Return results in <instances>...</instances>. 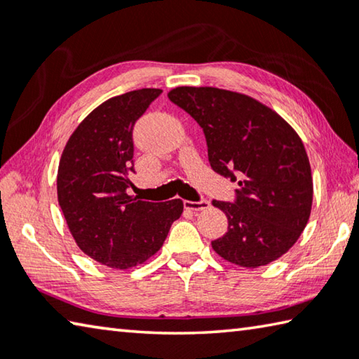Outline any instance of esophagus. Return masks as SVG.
<instances>
[{
    "instance_id": "obj_1",
    "label": "esophagus",
    "mask_w": 359,
    "mask_h": 359,
    "mask_svg": "<svg viewBox=\"0 0 359 359\" xmlns=\"http://www.w3.org/2000/svg\"><path fill=\"white\" fill-rule=\"evenodd\" d=\"M185 209H190V210H204L208 209L210 203L208 199H199V201H184Z\"/></svg>"
}]
</instances>
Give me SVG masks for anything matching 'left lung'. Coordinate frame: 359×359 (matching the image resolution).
Returning a JSON list of instances; mask_svg holds the SVG:
<instances>
[{
  "mask_svg": "<svg viewBox=\"0 0 359 359\" xmlns=\"http://www.w3.org/2000/svg\"><path fill=\"white\" fill-rule=\"evenodd\" d=\"M168 96L203 128L212 169L239 185L234 203L212 201L228 217V231L212 248L242 267L280 258L299 239L312 209V171L301 137L247 95L177 87Z\"/></svg>",
  "mask_w": 359,
  "mask_h": 359,
  "instance_id": "1",
  "label": "left lung"
}]
</instances>
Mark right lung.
<instances>
[{"label":"right lung","instance_id":"obj_1","mask_svg":"<svg viewBox=\"0 0 359 359\" xmlns=\"http://www.w3.org/2000/svg\"><path fill=\"white\" fill-rule=\"evenodd\" d=\"M141 88L107 100L66 142L57 175L58 204L81 250L112 269L142 264L160 250L184 203L130 196L135 172L133 128L161 95Z\"/></svg>","mask_w":359,"mask_h":359}]
</instances>
